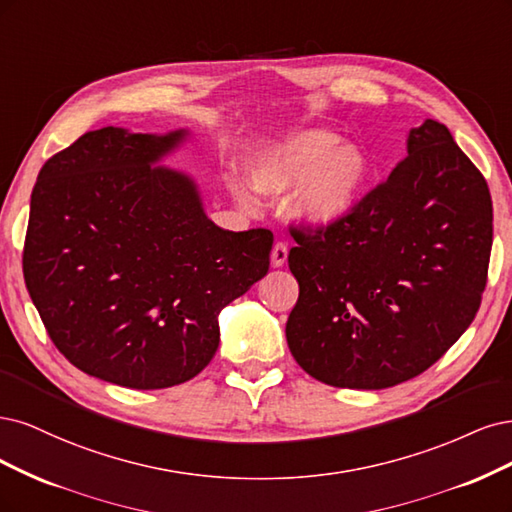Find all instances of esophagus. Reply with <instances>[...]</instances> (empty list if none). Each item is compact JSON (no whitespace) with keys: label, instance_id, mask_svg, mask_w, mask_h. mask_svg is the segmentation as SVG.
<instances>
[{"label":"esophagus","instance_id":"esophagus-1","mask_svg":"<svg viewBox=\"0 0 512 512\" xmlns=\"http://www.w3.org/2000/svg\"><path fill=\"white\" fill-rule=\"evenodd\" d=\"M287 253H289L287 244L285 242H276L274 249H272V266L274 268H283L285 261H287Z\"/></svg>","mask_w":512,"mask_h":512}]
</instances>
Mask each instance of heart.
Returning <instances> with one entry per match:
<instances>
[{
    "mask_svg": "<svg viewBox=\"0 0 512 512\" xmlns=\"http://www.w3.org/2000/svg\"><path fill=\"white\" fill-rule=\"evenodd\" d=\"M370 178V161L359 146L340 144L327 129L302 134L257 153L246 166V180L263 195L295 193L291 210L308 227H329L349 217ZM229 191L242 206H251V193L238 180Z\"/></svg>",
    "mask_w": 512,
    "mask_h": 512,
    "instance_id": "b5f03b06",
    "label": "heart"
}]
</instances>
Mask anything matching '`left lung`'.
Here are the masks:
<instances>
[{"label": "left lung", "mask_w": 512, "mask_h": 512, "mask_svg": "<svg viewBox=\"0 0 512 512\" xmlns=\"http://www.w3.org/2000/svg\"><path fill=\"white\" fill-rule=\"evenodd\" d=\"M406 151L349 217L293 234L289 270L300 298L287 344L325 385L410 381L451 349L481 306L493 242L485 178L438 121L410 129Z\"/></svg>", "instance_id": "obj_1"}]
</instances>
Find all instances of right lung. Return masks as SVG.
I'll return each instance as SVG.
<instances>
[{"mask_svg":"<svg viewBox=\"0 0 512 512\" xmlns=\"http://www.w3.org/2000/svg\"><path fill=\"white\" fill-rule=\"evenodd\" d=\"M185 138L87 131L31 193L27 291L59 353L106 383L166 389L200 374L221 308L270 268V229H221L191 176L153 168Z\"/></svg>","mask_w":512,"mask_h":512,"instance_id":"1","label":"right lung"}]
</instances>
